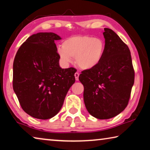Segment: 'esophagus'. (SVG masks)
<instances>
[{
  "instance_id": "obj_1",
  "label": "esophagus",
  "mask_w": 150,
  "mask_h": 150,
  "mask_svg": "<svg viewBox=\"0 0 150 150\" xmlns=\"http://www.w3.org/2000/svg\"><path fill=\"white\" fill-rule=\"evenodd\" d=\"M79 73L78 72H76L75 73V79L77 80V81L79 80Z\"/></svg>"
}]
</instances>
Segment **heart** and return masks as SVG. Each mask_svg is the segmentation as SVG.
I'll return each mask as SVG.
<instances>
[{"label":"heart","instance_id":"b5f03b06","mask_svg":"<svg viewBox=\"0 0 150 150\" xmlns=\"http://www.w3.org/2000/svg\"><path fill=\"white\" fill-rule=\"evenodd\" d=\"M105 51L104 40L89 35H75L65 40L62 46L57 48V52L64 63L72 62L81 69H91L101 62Z\"/></svg>","mask_w":150,"mask_h":150}]
</instances>
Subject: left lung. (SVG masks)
Here are the masks:
<instances>
[{
	"instance_id": "left-lung-1",
	"label": "left lung",
	"mask_w": 150,
	"mask_h": 150,
	"mask_svg": "<svg viewBox=\"0 0 150 150\" xmlns=\"http://www.w3.org/2000/svg\"><path fill=\"white\" fill-rule=\"evenodd\" d=\"M105 51L96 67L81 71L79 81L84 86L87 110L98 119H109L128 105L135 79L129 47L109 28H104Z\"/></svg>"
}]
</instances>
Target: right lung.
Instances as JSON below:
<instances>
[{"label": "right lung", "instance_id": "add662e5", "mask_svg": "<svg viewBox=\"0 0 150 150\" xmlns=\"http://www.w3.org/2000/svg\"><path fill=\"white\" fill-rule=\"evenodd\" d=\"M52 32L33 34L20 46L13 62V87L21 108L31 117L49 119L62 108L75 81L73 67L62 69Z\"/></svg>", "mask_w": 150, "mask_h": 150}]
</instances>
